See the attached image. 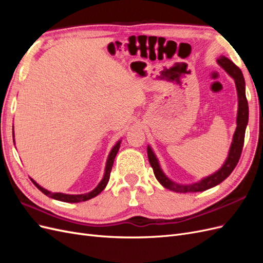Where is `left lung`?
Segmentation results:
<instances>
[{
  "label": "left lung",
  "mask_w": 263,
  "mask_h": 263,
  "mask_svg": "<svg viewBox=\"0 0 263 263\" xmlns=\"http://www.w3.org/2000/svg\"><path fill=\"white\" fill-rule=\"evenodd\" d=\"M218 66L224 69L226 72L234 79L236 90H237V97H238V109H237V118H236V130L233 136L232 145H230L228 156L226 158L225 162L222 163L220 168L215 171L210 176L201 179L200 181L190 183V184H181V183L174 182L170 178L165 176V173L162 171L160 163H159L158 158L154 153L153 148L149 145L147 147L148 159L151 168L154 169V173L156 179L159 181L160 184L168 189L170 191L177 193H192V192H203V191L209 190L218 185L219 183L224 181L229 174L233 172L235 166L237 165L238 161L242 151L243 147V140H245V133L247 125H248V118H249V107L248 102L246 98V83L242 76L241 70L238 68L235 63L229 60L225 55H220L217 59Z\"/></svg>",
  "instance_id": "obj_1"
}]
</instances>
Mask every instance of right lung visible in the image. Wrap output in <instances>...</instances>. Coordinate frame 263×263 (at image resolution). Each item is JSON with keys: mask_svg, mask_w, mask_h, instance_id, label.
<instances>
[{"mask_svg": "<svg viewBox=\"0 0 263 263\" xmlns=\"http://www.w3.org/2000/svg\"><path fill=\"white\" fill-rule=\"evenodd\" d=\"M121 142H122V139H119L116 142V144L113 146L112 150L109 151L107 160H106V164H105V171H104V174H103V178L99 182V184L95 186L92 191H90V192L83 193V194H66V193H60V192H51V191L46 190L45 187L39 185L35 180H33V179H30V180L33 181V183L36 185V187L38 190H41L45 195L53 198V200L61 201V202H67V203H79V202L89 201V200H91V198L99 195L102 192V191L106 187L107 183L109 181V176H110V171H112L114 159H115V157L118 153L119 147H121Z\"/></svg>", "mask_w": 263, "mask_h": 263, "instance_id": "add662e5", "label": "right lung"}]
</instances>
